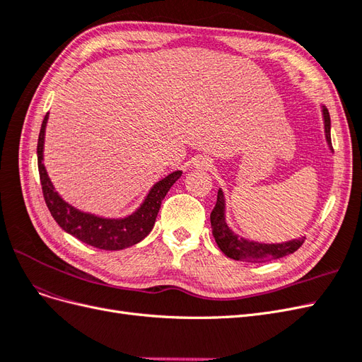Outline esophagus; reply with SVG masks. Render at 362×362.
<instances>
[{
	"label": "esophagus",
	"instance_id": "obj_1",
	"mask_svg": "<svg viewBox=\"0 0 362 362\" xmlns=\"http://www.w3.org/2000/svg\"><path fill=\"white\" fill-rule=\"evenodd\" d=\"M194 164H196V168H201V169H208V168H211L213 161H211L210 158H206V157H198V158H196Z\"/></svg>",
	"mask_w": 362,
	"mask_h": 362
}]
</instances>
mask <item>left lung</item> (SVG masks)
Returning <instances> with one entry per match:
<instances>
[{
	"instance_id": "1",
	"label": "left lung",
	"mask_w": 362,
	"mask_h": 362,
	"mask_svg": "<svg viewBox=\"0 0 362 362\" xmlns=\"http://www.w3.org/2000/svg\"><path fill=\"white\" fill-rule=\"evenodd\" d=\"M323 113V124H325V137L327 141V146L332 151L331 144V117L329 112L325 105H322ZM225 194L223 190L218 189L217 192V202L211 211V229L213 235L216 238L217 246L221 247L223 254L235 261H246V262H266L270 259L282 258L286 255L293 254L298 250L305 237L293 238L284 243H261V242H252L235 234L231 228L226 223L225 216Z\"/></svg>"
}]
</instances>
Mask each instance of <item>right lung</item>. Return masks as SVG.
Wrapping results in <instances>:
<instances>
[{"instance_id": "add662e5", "label": "right lung", "mask_w": 362, "mask_h": 362, "mask_svg": "<svg viewBox=\"0 0 362 362\" xmlns=\"http://www.w3.org/2000/svg\"><path fill=\"white\" fill-rule=\"evenodd\" d=\"M48 115L43 117L37 140V168L42 184L43 198L47 206L62 229L68 234L81 240L83 243L104 250H120L141 242L154 228L161 201L168 194L169 189L178 181L182 170H175L152 185L144 202L134 213L127 217L110 218L84 213L72 206L54 190V185L43 166V144H45V128Z\"/></svg>"}]
</instances>
